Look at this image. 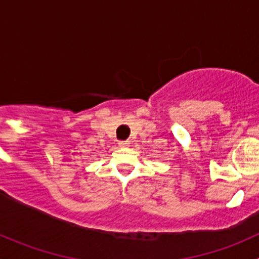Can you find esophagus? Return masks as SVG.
<instances>
[{
  "instance_id": "esophagus-1",
  "label": "esophagus",
  "mask_w": 259,
  "mask_h": 259,
  "mask_svg": "<svg viewBox=\"0 0 259 259\" xmlns=\"http://www.w3.org/2000/svg\"><path fill=\"white\" fill-rule=\"evenodd\" d=\"M130 143L127 142V140H121V142H119V146L120 148H127L129 146Z\"/></svg>"
}]
</instances>
